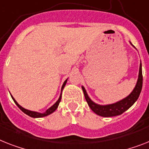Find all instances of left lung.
<instances>
[{
  "instance_id": "left-lung-1",
  "label": "left lung",
  "mask_w": 149,
  "mask_h": 149,
  "mask_svg": "<svg viewBox=\"0 0 149 149\" xmlns=\"http://www.w3.org/2000/svg\"><path fill=\"white\" fill-rule=\"evenodd\" d=\"M130 44L133 46L135 49L136 47L132 45L131 42ZM142 88V62L140 61L139 71V76L137 82L135 86L132 91L130 93L127 97H126L123 99L120 100L119 101L113 103V104H106V105H101V104H96L95 102L92 100L90 97L88 96V93L86 91V89L84 86H81V88L83 90L84 97L86 99V101L88 103V106L91 109L92 111H94L97 115L103 117H111V116H116L121 115L124 112L130 108L133 105L136 101L138 100L139 97L140 95L141 91Z\"/></svg>"
}]
</instances>
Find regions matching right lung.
<instances>
[{
  "label": "right lung",
  "instance_id": "obj_1",
  "mask_svg": "<svg viewBox=\"0 0 149 149\" xmlns=\"http://www.w3.org/2000/svg\"><path fill=\"white\" fill-rule=\"evenodd\" d=\"M68 81V78L67 79L64 81L63 84H62V86H61V94H60V96L59 97H58V100L56 102H55V104H53V105L52 106V107H50L49 109H47V110H45L44 113H39V112H36V111H32V110H27V109H25V108H23V107H21V106L19 105L18 103H17V101H16V100L13 98V97L10 94L11 97H12V99L13 100V101H14V103L16 104V105L20 109V110H22V111L24 113H26V115H28V116H31V117L33 118H41V117H44V116H49V115H50L51 113H52L53 112L55 111V110L57 109L58 107V104H59L60 101H61V94H62V91H63L64 88H65V86L66 83H67Z\"/></svg>",
  "mask_w": 149,
  "mask_h": 149
}]
</instances>
